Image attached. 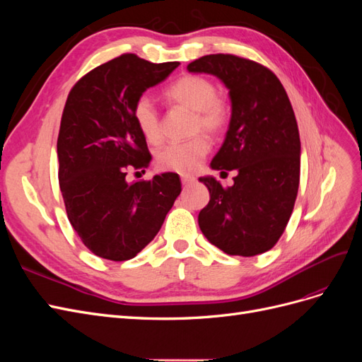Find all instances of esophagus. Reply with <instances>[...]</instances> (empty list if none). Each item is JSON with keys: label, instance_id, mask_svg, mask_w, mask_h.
Instances as JSON below:
<instances>
[{"label": "esophagus", "instance_id": "1", "mask_svg": "<svg viewBox=\"0 0 362 362\" xmlns=\"http://www.w3.org/2000/svg\"><path fill=\"white\" fill-rule=\"evenodd\" d=\"M181 182L184 184V185H190V184H193L194 182V178L193 177H181Z\"/></svg>", "mask_w": 362, "mask_h": 362}]
</instances>
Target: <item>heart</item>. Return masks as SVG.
Listing matches in <instances>:
<instances>
[{"label":"heart","instance_id":"heart-1","mask_svg":"<svg viewBox=\"0 0 362 362\" xmlns=\"http://www.w3.org/2000/svg\"><path fill=\"white\" fill-rule=\"evenodd\" d=\"M164 98L170 105L182 107L193 113L190 133H204L208 137L221 136L229 122V107L217 95L216 84L201 75H182L173 81ZM134 122L149 144L161 140V119L158 110L148 96H140L133 108ZM210 151L206 137L194 136L185 141H175L158 151L157 163L164 170L182 175L193 173Z\"/></svg>","mask_w":362,"mask_h":362}]
</instances>
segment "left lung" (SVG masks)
<instances>
[{
    "label": "left lung",
    "instance_id": "obj_1",
    "mask_svg": "<svg viewBox=\"0 0 362 362\" xmlns=\"http://www.w3.org/2000/svg\"><path fill=\"white\" fill-rule=\"evenodd\" d=\"M189 72L211 74L231 98V120L211 169L235 170L234 185L213 177L198 222L208 242L228 255L254 257L276 245L299 189L300 139L291 103L278 76L262 64L233 54H210Z\"/></svg>",
    "mask_w": 362,
    "mask_h": 362
}]
</instances>
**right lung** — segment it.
<instances>
[{
    "mask_svg": "<svg viewBox=\"0 0 362 362\" xmlns=\"http://www.w3.org/2000/svg\"><path fill=\"white\" fill-rule=\"evenodd\" d=\"M178 64L122 54L86 74L68 95L57 139L60 190L72 228L98 257L134 258L181 193L173 172L151 181L125 180L152 158L134 122V104Z\"/></svg>",
    "mask_w": 362,
    "mask_h": 362,
    "instance_id": "add662e5",
    "label": "right lung"
}]
</instances>
